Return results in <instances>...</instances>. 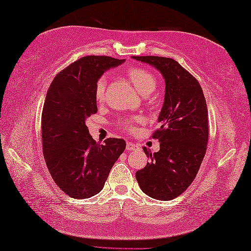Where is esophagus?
Masks as SVG:
<instances>
[{
	"label": "esophagus",
	"mask_w": 251,
	"mask_h": 251,
	"mask_svg": "<svg viewBox=\"0 0 251 251\" xmlns=\"http://www.w3.org/2000/svg\"><path fill=\"white\" fill-rule=\"evenodd\" d=\"M126 148V151H135V150H137V148H139V146L135 145L134 143H132V142H127Z\"/></svg>",
	"instance_id": "1"
}]
</instances>
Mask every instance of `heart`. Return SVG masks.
Masks as SVG:
<instances>
[{
	"label": "heart",
	"mask_w": 251,
	"mask_h": 251,
	"mask_svg": "<svg viewBox=\"0 0 251 251\" xmlns=\"http://www.w3.org/2000/svg\"><path fill=\"white\" fill-rule=\"evenodd\" d=\"M126 75L129 76L131 82L135 86L136 90L143 95L150 94L156 88V78L151 71L144 68H131L126 71ZM106 89V79L101 76L97 80L95 85V99L97 101H103L105 96ZM140 121V118H125L120 121V126L122 129L126 131H134L135 126Z\"/></svg>",
	"instance_id": "1"
}]
</instances>
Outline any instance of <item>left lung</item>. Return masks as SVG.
<instances>
[{
    "instance_id": "8db88e82",
    "label": "left lung",
    "mask_w": 251,
    "mask_h": 251,
    "mask_svg": "<svg viewBox=\"0 0 251 251\" xmlns=\"http://www.w3.org/2000/svg\"><path fill=\"white\" fill-rule=\"evenodd\" d=\"M160 71L166 83L152 139L159 151L143 148L151 161L135 173L141 190L158 201H171L186 191L201 168L208 143V109L201 84L176 60L159 56H132Z\"/></svg>"
}]
</instances>
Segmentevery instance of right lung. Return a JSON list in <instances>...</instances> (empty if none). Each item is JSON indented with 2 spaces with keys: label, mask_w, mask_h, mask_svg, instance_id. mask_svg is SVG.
<instances>
[{
  "label": "right lung",
  "mask_w": 251,
  "mask_h": 251,
  "mask_svg": "<svg viewBox=\"0 0 251 251\" xmlns=\"http://www.w3.org/2000/svg\"><path fill=\"white\" fill-rule=\"evenodd\" d=\"M122 63L109 56H85L56 75L48 90L41 119L43 155L54 182L71 198H90L103 190L126 150L121 139L96 143L85 125L97 111V80Z\"/></svg>",
  "instance_id": "obj_1"
}]
</instances>
